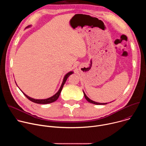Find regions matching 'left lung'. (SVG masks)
I'll return each mask as SVG.
<instances>
[{"instance_id":"obj_1","label":"left lung","mask_w":146,"mask_h":146,"mask_svg":"<svg viewBox=\"0 0 146 146\" xmlns=\"http://www.w3.org/2000/svg\"><path fill=\"white\" fill-rule=\"evenodd\" d=\"M83 93H84V95L85 98L86 99V100H87L88 102L91 103H92V104H94V105H106V104L109 103H98V102L93 101V100H92L91 99H90L86 95V94H85V92H84V91H83ZM110 103H111V102H110Z\"/></svg>"}]
</instances>
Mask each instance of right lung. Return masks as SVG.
<instances>
[{"label":"right lung","instance_id":"add662e5","mask_svg":"<svg viewBox=\"0 0 146 146\" xmlns=\"http://www.w3.org/2000/svg\"><path fill=\"white\" fill-rule=\"evenodd\" d=\"M31 27V25H29V26L26 27V28H30ZM73 71H71V72H68L67 74H66L65 75L64 77L63 81H62V84H61V86H60V87L59 90H58V91L55 95H54L53 96H51V97H50V98H47V99H36L32 98H31V97H29V96H28L27 95H26L24 92H23L20 89H19V90H20L21 91V92L24 94V95L29 100H30L31 101H32V102H34V103H38V104H44H44L51 103H52V102L56 101V100L58 99V98H59V95H60V92H61V91H62V88H63V87H64V84H65V82H66L67 78H68L69 76H70V74H73ZM15 83H16V82H15ZM16 85H17V83H16ZM18 88H19V87H18Z\"/></svg>","mask_w":146,"mask_h":146}]
</instances>
